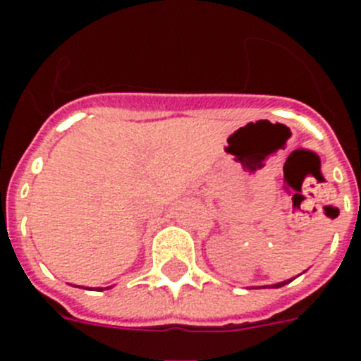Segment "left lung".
I'll use <instances>...</instances> for the list:
<instances>
[{
	"label": "left lung",
	"mask_w": 361,
	"mask_h": 361,
	"mask_svg": "<svg viewBox=\"0 0 361 361\" xmlns=\"http://www.w3.org/2000/svg\"><path fill=\"white\" fill-rule=\"evenodd\" d=\"M291 282V280H286V282H280V283H275V286H273V288H282V286H286V283H289Z\"/></svg>",
	"instance_id": "8db88e82"
}]
</instances>
